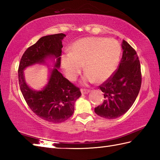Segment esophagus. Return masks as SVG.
Listing matches in <instances>:
<instances>
[{
    "label": "esophagus",
    "mask_w": 160,
    "mask_h": 160,
    "mask_svg": "<svg viewBox=\"0 0 160 160\" xmlns=\"http://www.w3.org/2000/svg\"><path fill=\"white\" fill-rule=\"evenodd\" d=\"M89 92L90 91L88 89H81V92L82 95H86V94H88Z\"/></svg>",
    "instance_id": "1"
}]
</instances>
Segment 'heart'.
Listing matches in <instances>:
<instances>
[{"mask_svg": "<svg viewBox=\"0 0 160 160\" xmlns=\"http://www.w3.org/2000/svg\"><path fill=\"white\" fill-rule=\"evenodd\" d=\"M122 48L115 39L87 37L77 40L69 48V53L61 57V63L65 76L75 80L82 65L87 72L83 82H103L116 72L119 64Z\"/></svg>", "mask_w": 160, "mask_h": 160, "instance_id": "obj_1", "label": "heart"}]
</instances>
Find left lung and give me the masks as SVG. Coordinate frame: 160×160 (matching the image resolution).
<instances>
[{"label":"left lung","instance_id":"left-lung-1","mask_svg":"<svg viewBox=\"0 0 160 160\" xmlns=\"http://www.w3.org/2000/svg\"><path fill=\"white\" fill-rule=\"evenodd\" d=\"M122 47V57L116 72L99 87L105 100L95 108V112L107 119L124 115L134 103L141 86V65L136 51L125 40Z\"/></svg>","mask_w":160,"mask_h":160}]
</instances>
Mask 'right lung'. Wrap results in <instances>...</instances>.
Returning a JSON list of instances; mask_svg holds the SVG:
<instances>
[{
  "label": "right lung",
  "mask_w": 160,
  "mask_h": 160,
  "mask_svg": "<svg viewBox=\"0 0 160 160\" xmlns=\"http://www.w3.org/2000/svg\"><path fill=\"white\" fill-rule=\"evenodd\" d=\"M65 34L60 33L40 38L24 52L18 69L20 90L28 105L42 119L61 123L70 118L74 112L75 101L81 96L78 87L70 82L59 72L62 40ZM56 59L48 84L41 91H34L25 81L23 70L36 63H44L47 58ZM58 69H57L56 68Z\"/></svg>",
  "instance_id": "add662e5"
}]
</instances>
